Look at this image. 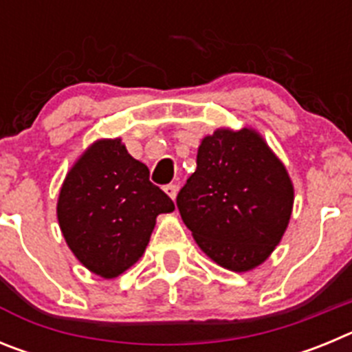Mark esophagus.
<instances>
[{"label": "esophagus", "mask_w": 352, "mask_h": 352, "mask_svg": "<svg viewBox=\"0 0 352 352\" xmlns=\"http://www.w3.org/2000/svg\"><path fill=\"white\" fill-rule=\"evenodd\" d=\"M164 190H166V194L174 201V199H176V195H178V185H173V183H170V185H167Z\"/></svg>", "instance_id": "obj_1"}]
</instances>
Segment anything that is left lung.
Instances as JSON below:
<instances>
[{"label":"left lung","mask_w":352,"mask_h":352,"mask_svg":"<svg viewBox=\"0 0 352 352\" xmlns=\"http://www.w3.org/2000/svg\"><path fill=\"white\" fill-rule=\"evenodd\" d=\"M294 190L284 164L259 133L219 129L203 139L197 169L176 197L185 226L208 257L248 272L275 250Z\"/></svg>","instance_id":"obj_1"}]
</instances>
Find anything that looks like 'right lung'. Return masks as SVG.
<instances>
[{"instance_id":"add662e5","label":"right lung","mask_w":352,"mask_h":352,"mask_svg":"<svg viewBox=\"0 0 352 352\" xmlns=\"http://www.w3.org/2000/svg\"><path fill=\"white\" fill-rule=\"evenodd\" d=\"M173 210L169 195L149 182L148 167L130 157L120 139L95 142L67 174L58 199L68 247L104 278L138 263L157 217Z\"/></svg>"}]
</instances>
